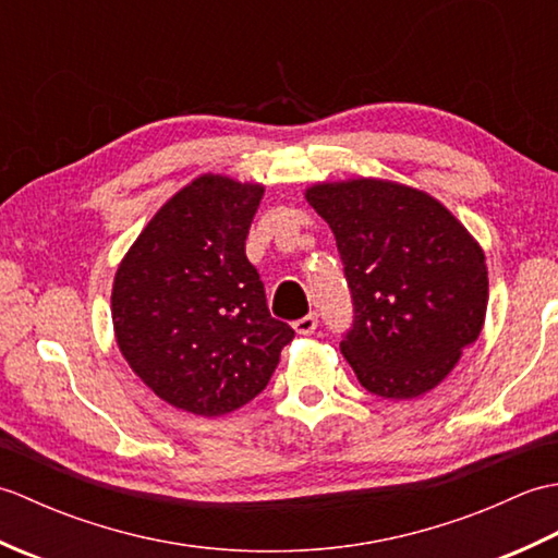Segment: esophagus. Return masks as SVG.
Here are the masks:
<instances>
[{"instance_id": "obj_1", "label": "esophagus", "mask_w": 558, "mask_h": 558, "mask_svg": "<svg viewBox=\"0 0 558 558\" xmlns=\"http://www.w3.org/2000/svg\"><path fill=\"white\" fill-rule=\"evenodd\" d=\"M316 326H318V322H316L314 314L300 318V322H294V330H298L300 336H312L314 330H316Z\"/></svg>"}]
</instances>
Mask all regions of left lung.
Returning <instances> with one entry per match:
<instances>
[{
    "instance_id": "obj_1",
    "label": "left lung",
    "mask_w": 558,
    "mask_h": 558,
    "mask_svg": "<svg viewBox=\"0 0 558 558\" xmlns=\"http://www.w3.org/2000/svg\"><path fill=\"white\" fill-rule=\"evenodd\" d=\"M336 234L354 302L340 352L374 396L410 400L453 372L482 333L489 278L480 242L432 194L378 177L304 192Z\"/></svg>"
}]
</instances>
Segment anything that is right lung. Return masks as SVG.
<instances>
[{"label": "right lung", "mask_w": 558, "mask_h": 558, "mask_svg": "<svg viewBox=\"0 0 558 558\" xmlns=\"http://www.w3.org/2000/svg\"><path fill=\"white\" fill-rule=\"evenodd\" d=\"M264 184L206 172L165 201L120 260L122 357L172 408L220 417L270 381L294 330L272 318L244 242Z\"/></svg>", "instance_id": "1"}]
</instances>
